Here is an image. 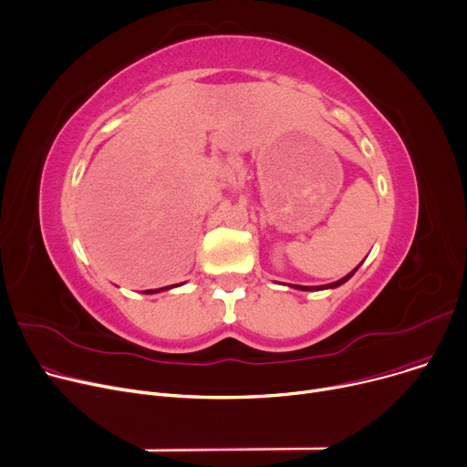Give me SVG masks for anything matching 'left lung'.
<instances>
[{
  "mask_svg": "<svg viewBox=\"0 0 467 467\" xmlns=\"http://www.w3.org/2000/svg\"><path fill=\"white\" fill-rule=\"evenodd\" d=\"M356 269H358V267H356ZM356 269H352V271L348 273V275H345L343 279H339V281H336V283H330V285H324V286H299V285H290V286H294V288H297V290H324V288H337V286H341L343 283H347V281L354 275Z\"/></svg>",
  "mask_w": 467,
  "mask_h": 467,
  "instance_id": "1",
  "label": "left lung"
}]
</instances>
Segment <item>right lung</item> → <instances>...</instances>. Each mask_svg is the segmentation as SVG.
I'll return each mask as SVG.
<instances>
[{
	"label": "right lung",
	"instance_id": "add662e5",
	"mask_svg": "<svg viewBox=\"0 0 467 467\" xmlns=\"http://www.w3.org/2000/svg\"><path fill=\"white\" fill-rule=\"evenodd\" d=\"M173 286H179V285H171V286H163V288H156V290H145V294H156V292H161V290H170Z\"/></svg>",
	"mask_w": 467,
	"mask_h": 467
}]
</instances>
